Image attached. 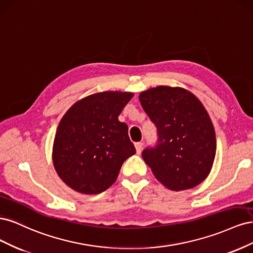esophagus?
<instances>
[{"mask_svg": "<svg viewBox=\"0 0 253 253\" xmlns=\"http://www.w3.org/2000/svg\"><path fill=\"white\" fill-rule=\"evenodd\" d=\"M142 145H143L142 142H136L135 143V148H136V153H137V154H140V153H141Z\"/></svg>", "mask_w": 253, "mask_h": 253, "instance_id": "obj_1", "label": "esophagus"}]
</instances>
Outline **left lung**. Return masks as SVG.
<instances>
[{"label":"left lung","mask_w":253,"mask_h":253,"mask_svg":"<svg viewBox=\"0 0 253 253\" xmlns=\"http://www.w3.org/2000/svg\"><path fill=\"white\" fill-rule=\"evenodd\" d=\"M139 100L158 133L156 147L142 152L145 164L172 191L200 185L216 153L215 131L200 99L186 88L159 85L141 91Z\"/></svg>","instance_id":"left-lung-1"}]
</instances>
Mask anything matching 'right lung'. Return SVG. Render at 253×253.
<instances>
[{
    "mask_svg": "<svg viewBox=\"0 0 253 253\" xmlns=\"http://www.w3.org/2000/svg\"><path fill=\"white\" fill-rule=\"evenodd\" d=\"M134 96L108 90L75 102L61 119L52 144V164L73 190L98 194L116 181L122 164L136 153L127 126L118 116Z\"/></svg>",
    "mask_w": 253,
    "mask_h": 253,
    "instance_id": "right-lung-1",
    "label": "right lung"
}]
</instances>
